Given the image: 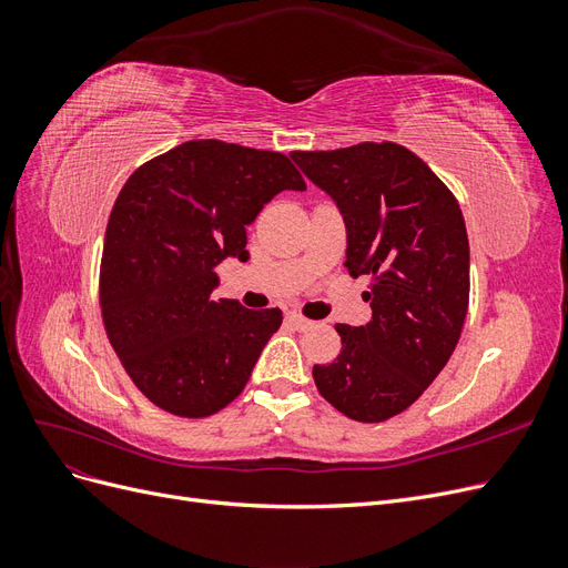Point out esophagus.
<instances>
[{
  "instance_id": "34e87169",
  "label": "esophagus",
  "mask_w": 568,
  "mask_h": 568,
  "mask_svg": "<svg viewBox=\"0 0 568 568\" xmlns=\"http://www.w3.org/2000/svg\"><path fill=\"white\" fill-rule=\"evenodd\" d=\"M286 320H288V324L294 326V329H298V332H305V329H311V326H313L311 320H305V317H301V315H296V313H288Z\"/></svg>"
}]
</instances>
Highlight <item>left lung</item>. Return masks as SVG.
<instances>
[{"mask_svg": "<svg viewBox=\"0 0 568 568\" xmlns=\"http://www.w3.org/2000/svg\"><path fill=\"white\" fill-rule=\"evenodd\" d=\"M291 159L336 203L351 277H372V320L336 324L341 353L313 367L317 390L351 419H390L436 379L467 317L469 239L459 203L432 168L393 142Z\"/></svg>", "mask_w": 568, "mask_h": 568, "instance_id": "1", "label": "left lung"}]
</instances>
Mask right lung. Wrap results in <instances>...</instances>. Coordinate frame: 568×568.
<instances>
[{"label": "right lung", "mask_w": 568, "mask_h": 568, "mask_svg": "<svg viewBox=\"0 0 568 568\" xmlns=\"http://www.w3.org/2000/svg\"><path fill=\"white\" fill-rule=\"evenodd\" d=\"M280 192H305L284 153L192 140L120 189L101 255L99 301L134 386L178 417H209L251 379L282 311L213 301L217 265L248 261L246 227Z\"/></svg>", "instance_id": "1"}]
</instances>
